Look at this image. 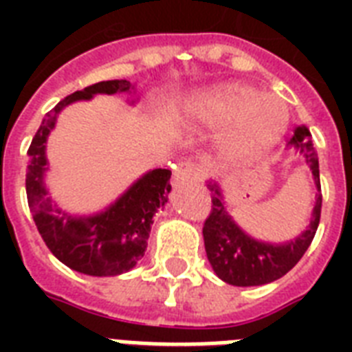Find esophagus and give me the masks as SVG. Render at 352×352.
<instances>
[{
	"instance_id": "1",
	"label": "esophagus",
	"mask_w": 352,
	"mask_h": 352,
	"mask_svg": "<svg viewBox=\"0 0 352 352\" xmlns=\"http://www.w3.org/2000/svg\"><path fill=\"white\" fill-rule=\"evenodd\" d=\"M203 177V171L197 170L195 166L186 162V164H181L173 171V181L175 182H184V181H197Z\"/></svg>"
}]
</instances>
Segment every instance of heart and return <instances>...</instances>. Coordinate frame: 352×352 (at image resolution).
Instances as JSON below:
<instances>
[{"label":"heart","mask_w":352,"mask_h":352,"mask_svg":"<svg viewBox=\"0 0 352 352\" xmlns=\"http://www.w3.org/2000/svg\"><path fill=\"white\" fill-rule=\"evenodd\" d=\"M195 115L208 127L230 126L223 135V153L230 160H250L267 153L283 137L289 109L278 96L246 84H230L203 96Z\"/></svg>","instance_id":"obj_1"}]
</instances>
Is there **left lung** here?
<instances>
[{"mask_svg": "<svg viewBox=\"0 0 352 352\" xmlns=\"http://www.w3.org/2000/svg\"><path fill=\"white\" fill-rule=\"evenodd\" d=\"M289 148H294L296 153H300L305 164L311 168L316 184V203L305 230L287 243L276 245L246 234L226 210L219 184L214 181L206 182L212 192V212L203 228L204 248L214 272L225 283L235 287L272 283L300 261L316 235L322 214V186L318 153L312 144L311 131L305 126L296 127L294 135L289 140Z\"/></svg>", "mask_w": 352, "mask_h": 352, "instance_id": "obj_1", "label": "left lung"}]
</instances>
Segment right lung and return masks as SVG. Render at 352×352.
I'll return each mask as SVG.
<instances>
[{
	"label": "right lung",
	"mask_w": 352,
	"mask_h": 352,
	"mask_svg": "<svg viewBox=\"0 0 352 352\" xmlns=\"http://www.w3.org/2000/svg\"><path fill=\"white\" fill-rule=\"evenodd\" d=\"M135 93L127 80H107L65 96L45 115L27 151V201L30 214L56 259L87 276H118L131 270L146 252L155 214L164 208L171 192L170 170H151L133 182L126 192L104 212L93 215H73L52 203L45 186L47 138L56 126L63 107L95 95Z\"/></svg>",
	"instance_id": "right-lung-1"
}]
</instances>
